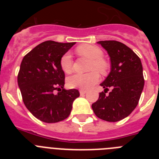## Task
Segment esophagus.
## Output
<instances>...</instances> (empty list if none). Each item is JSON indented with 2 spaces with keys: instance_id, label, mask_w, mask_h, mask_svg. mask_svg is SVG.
<instances>
[{
  "instance_id": "esophagus-1",
  "label": "esophagus",
  "mask_w": 159,
  "mask_h": 159,
  "mask_svg": "<svg viewBox=\"0 0 159 159\" xmlns=\"http://www.w3.org/2000/svg\"><path fill=\"white\" fill-rule=\"evenodd\" d=\"M86 92H87V91H85V90H82V89L80 90V93L81 95H84V94L86 93Z\"/></svg>"
}]
</instances>
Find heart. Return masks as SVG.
<instances>
[{"mask_svg":"<svg viewBox=\"0 0 159 159\" xmlns=\"http://www.w3.org/2000/svg\"><path fill=\"white\" fill-rule=\"evenodd\" d=\"M77 52L80 56L92 60L89 65V71H92L87 74H74L67 78V85L72 88L89 89L99 82V75L97 70L102 74H104L107 69V64L102 60L103 52L99 47L91 44H84L77 48ZM72 58L70 52H66L60 58V67L66 73L72 71Z\"/></svg>","mask_w":159,"mask_h":159,"instance_id":"b5f03b06","label":"heart"}]
</instances>
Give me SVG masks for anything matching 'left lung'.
Returning <instances> with one entry per match:
<instances>
[{
  "label": "left lung",
  "mask_w": 159,
  "mask_h": 159,
  "mask_svg": "<svg viewBox=\"0 0 159 159\" xmlns=\"http://www.w3.org/2000/svg\"><path fill=\"white\" fill-rule=\"evenodd\" d=\"M107 52L111 60V71L100 84L104 92L92 105L95 116L107 122L123 119L137 107L144 78L140 58L124 43L116 40L98 42ZM111 88L109 94L106 92Z\"/></svg>",
  "instance_id": "left-lung-1"
}]
</instances>
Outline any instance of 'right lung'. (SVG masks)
Wrapping results in <instances>:
<instances>
[{
    "label": "right lung",
    "instance_id": "obj_1",
    "mask_svg": "<svg viewBox=\"0 0 159 159\" xmlns=\"http://www.w3.org/2000/svg\"><path fill=\"white\" fill-rule=\"evenodd\" d=\"M75 43L44 41L22 60L18 86L25 107L40 121L53 123L67 119L73 101L80 96L78 90L64 88L65 75L60 67V58Z\"/></svg>",
    "mask_w": 159,
    "mask_h": 159
}]
</instances>
